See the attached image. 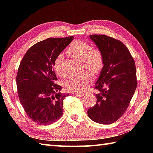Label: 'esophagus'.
I'll list each match as a JSON object with an SVG mask.
<instances>
[{"label": "esophagus", "instance_id": "obj_1", "mask_svg": "<svg viewBox=\"0 0 153 153\" xmlns=\"http://www.w3.org/2000/svg\"><path fill=\"white\" fill-rule=\"evenodd\" d=\"M74 94L76 96H78V97H82V96L84 95V93H79V92H75Z\"/></svg>", "mask_w": 153, "mask_h": 153}]
</instances>
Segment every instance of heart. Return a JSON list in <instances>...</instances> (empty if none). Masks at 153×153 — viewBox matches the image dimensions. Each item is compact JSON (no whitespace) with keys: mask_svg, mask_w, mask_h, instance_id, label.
Masks as SVG:
<instances>
[{"mask_svg":"<svg viewBox=\"0 0 153 153\" xmlns=\"http://www.w3.org/2000/svg\"><path fill=\"white\" fill-rule=\"evenodd\" d=\"M67 53L72 57L81 61L88 71L93 74H99L105 63V56L102 51L98 46H92L89 42L80 39L74 40L67 49ZM64 56L62 54L56 56L54 61V69L56 74L63 77L65 74L62 69V63ZM91 74L86 72L79 76L71 77L63 82V86L67 92H82L92 82Z\"/></svg>","mask_w":153,"mask_h":153,"instance_id":"1","label":"heart"}]
</instances>
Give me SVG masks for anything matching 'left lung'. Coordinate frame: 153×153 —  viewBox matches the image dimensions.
Returning a JSON list of instances; mask_svg holds the SVG:
<instances>
[{"instance_id": "left-lung-1", "label": "left lung", "mask_w": 153, "mask_h": 153, "mask_svg": "<svg viewBox=\"0 0 153 153\" xmlns=\"http://www.w3.org/2000/svg\"><path fill=\"white\" fill-rule=\"evenodd\" d=\"M90 38L102 51L105 63L94 88L98 91L97 103L88 109V115L97 123L111 124L126 112L136 90L135 62L121 41L102 34Z\"/></svg>"}]
</instances>
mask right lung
Returning <instances> with one entry per match:
<instances>
[{"mask_svg":"<svg viewBox=\"0 0 153 153\" xmlns=\"http://www.w3.org/2000/svg\"><path fill=\"white\" fill-rule=\"evenodd\" d=\"M74 36L49 38L28 49L21 61L16 77L17 94L22 107L31 120L39 125L51 124L63 113L61 86L54 69V61Z\"/></svg>","mask_w":153,"mask_h":153,"instance_id":"obj_1","label":"right lung"}]
</instances>
